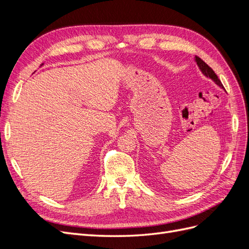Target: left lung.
Instances as JSON below:
<instances>
[{
	"instance_id": "left-lung-1",
	"label": "left lung",
	"mask_w": 249,
	"mask_h": 249,
	"mask_svg": "<svg viewBox=\"0 0 249 249\" xmlns=\"http://www.w3.org/2000/svg\"><path fill=\"white\" fill-rule=\"evenodd\" d=\"M195 61H196V63H197V65H198V67H199V70L201 71V72L205 74L206 77H209V78H211L212 79L216 84L218 85V86H220L221 88H223V85H222V83H221V81L218 79V77H217V74L214 72V71L211 69V67L203 61V60H201L199 57H197V56H195Z\"/></svg>"
}]
</instances>
